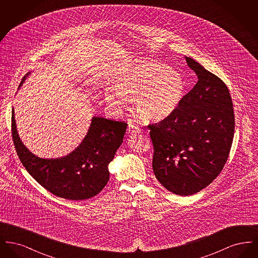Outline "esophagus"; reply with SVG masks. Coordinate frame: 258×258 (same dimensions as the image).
I'll return each mask as SVG.
<instances>
[{"mask_svg": "<svg viewBox=\"0 0 258 258\" xmlns=\"http://www.w3.org/2000/svg\"><path fill=\"white\" fill-rule=\"evenodd\" d=\"M127 132L130 135H138L141 133V128L135 123H128Z\"/></svg>", "mask_w": 258, "mask_h": 258, "instance_id": "34e87169", "label": "esophagus"}]
</instances>
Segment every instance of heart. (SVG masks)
<instances>
[{
  "label": "heart",
  "mask_w": 258,
  "mask_h": 258,
  "mask_svg": "<svg viewBox=\"0 0 258 258\" xmlns=\"http://www.w3.org/2000/svg\"><path fill=\"white\" fill-rule=\"evenodd\" d=\"M184 81L181 74L154 61H140L127 70L115 84V91L104 95L112 109H123L134 100L135 110L146 121H160L172 114L183 98Z\"/></svg>",
  "instance_id": "1"
}]
</instances>
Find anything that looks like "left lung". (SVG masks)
Wrapping results in <instances>:
<instances>
[{"instance_id":"obj_1","label":"left lung","mask_w":258,"mask_h":258,"mask_svg":"<svg viewBox=\"0 0 258 258\" xmlns=\"http://www.w3.org/2000/svg\"><path fill=\"white\" fill-rule=\"evenodd\" d=\"M184 58L197 75L196 86L172 114L148 127L156 178L169 191L187 197L221 173L232 145L235 119L223 81L194 59Z\"/></svg>"}]
</instances>
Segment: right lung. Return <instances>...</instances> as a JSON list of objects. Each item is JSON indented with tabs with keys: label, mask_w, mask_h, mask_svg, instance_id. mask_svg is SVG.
Returning a JSON list of instances; mask_svg holds the SVG:
<instances>
[{
	"label": "right lung",
	"mask_w": 258,
	"mask_h": 258,
	"mask_svg": "<svg viewBox=\"0 0 258 258\" xmlns=\"http://www.w3.org/2000/svg\"><path fill=\"white\" fill-rule=\"evenodd\" d=\"M126 125L124 122L93 117L84 139L72 153L57 159H42L23 144L13 108L12 113L13 143L26 170L51 194L70 200L95 197L107 184L108 165L123 143Z\"/></svg>",
	"instance_id": "add662e5"
}]
</instances>
